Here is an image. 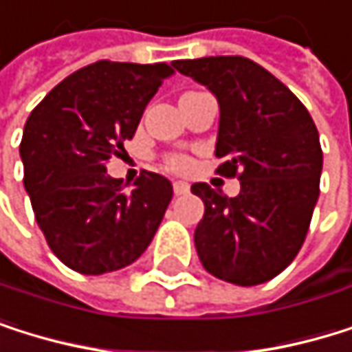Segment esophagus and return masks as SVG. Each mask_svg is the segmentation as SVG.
I'll list each match as a JSON object with an SVG mask.
<instances>
[{
    "mask_svg": "<svg viewBox=\"0 0 352 352\" xmlns=\"http://www.w3.org/2000/svg\"><path fill=\"white\" fill-rule=\"evenodd\" d=\"M172 186H174V195H186V192H188V188H190V186H188V184H186L184 180H176V182H174Z\"/></svg>",
    "mask_w": 352,
    "mask_h": 352,
    "instance_id": "34e87169",
    "label": "esophagus"
}]
</instances>
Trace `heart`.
I'll list each match as a JSON object with an SVG mask.
<instances>
[{"label":"heart","instance_id":"heart-1","mask_svg":"<svg viewBox=\"0 0 352 352\" xmlns=\"http://www.w3.org/2000/svg\"><path fill=\"white\" fill-rule=\"evenodd\" d=\"M164 164H166V168L170 172H184V170H188L190 160L186 155H180V153H168L164 157Z\"/></svg>","mask_w":352,"mask_h":352}]
</instances>
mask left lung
<instances>
[{
	"instance_id": "obj_1",
	"label": "left lung",
	"mask_w": 352,
	"mask_h": 352,
	"mask_svg": "<svg viewBox=\"0 0 352 352\" xmlns=\"http://www.w3.org/2000/svg\"><path fill=\"white\" fill-rule=\"evenodd\" d=\"M174 67L216 94V174L241 180L237 197L206 182L190 186L206 206L195 228L199 260L222 281L267 283L309 233L323 168L315 121L287 85L250 58L208 56Z\"/></svg>"
}]
</instances>
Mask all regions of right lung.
<instances>
[{
	"mask_svg": "<svg viewBox=\"0 0 352 352\" xmlns=\"http://www.w3.org/2000/svg\"><path fill=\"white\" fill-rule=\"evenodd\" d=\"M172 73L166 63L98 60L63 79L27 119L21 157L35 220L56 258L81 275L132 265L164 220L168 178L144 170L126 190L107 164Z\"/></svg>",
	"mask_w": 352,
	"mask_h": 352,
	"instance_id": "1",
	"label": "right lung"
}]
</instances>
